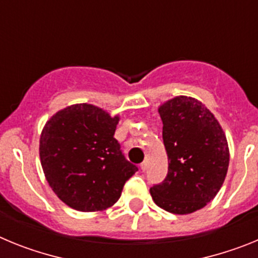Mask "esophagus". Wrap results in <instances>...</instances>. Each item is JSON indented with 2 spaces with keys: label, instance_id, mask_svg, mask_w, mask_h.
Wrapping results in <instances>:
<instances>
[{
  "label": "esophagus",
  "instance_id": "esophagus-1",
  "mask_svg": "<svg viewBox=\"0 0 258 258\" xmlns=\"http://www.w3.org/2000/svg\"><path fill=\"white\" fill-rule=\"evenodd\" d=\"M141 169H142L143 172H145V170L147 169V161H143V163L141 164Z\"/></svg>",
  "mask_w": 258,
  "mask_h": 258
}]
</instances>
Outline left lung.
Here are the masks:
<instances>
[{
  "instance_id": "1",
  "label": "left lung",
  "mask_w": 258,
  "mask_h": 258,
  "mask_svg": "<svg viewBox=\"0 0 258 258\" xmlns=\"http://www.w3.org/2000/svg\"><path fill=\"white\" fill-rule=\"evenodd\" d=\"M163 121L168 174L150 188L155 204L174 214H190L214 199L229 169L230 151L218 120L206 104L177 95L157 108Z\"/></svg>"
}]
</instances>
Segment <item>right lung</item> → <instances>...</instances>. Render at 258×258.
Segmentation results:
<instances>
[{
    "label": "right lung",
    "mask_w": 258,
    "mask_h": 258,
    "mask_svg": "<svg viewBox=\"0 0 258 258\" xmlns=\"http://www.w3.org/2000/svg\"><path fill=\"white\" fill-rule=\"evenodd\" d=\"M120 115L76 103L59 109L40 136V160L46 181L66 206L80 212L112 207L138 170L125 160L113 138Z\"/></svg>",
    "instance_id": "obj_1"
}]
</instances>
